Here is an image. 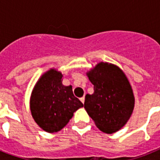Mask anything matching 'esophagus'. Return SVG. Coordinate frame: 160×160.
Listing matches in <instances>:
<instances>
[{
    "label": "esophagus",
    "mask_w": 160,
    "mask_h": 160,
    "mask_svg": "<svg viewBox=\"0 0 160 160\" xmlns=\"http://www.w3.org/2000/svg\"><path fill=\"white\" fill-rule=\"evenodd\" d=\"M80 101H81V102L83 103V104H84V102H85V97H84V96H83V97H81L80 99Z\"/></svg>",
    "instance_id": "obj_1"
}]
</instances>
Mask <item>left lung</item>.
Segmentation results:
<instances>
[{
	"label": "left lung",
	"instance_id": "obj_1",
	"mask_svg": "<svg viewBox=\"0 0 160 160\" xmlns=\"http://www.w3.org/2000/svg\"><path fill=\"white\" fill-rule=\"evenodd\" d=\"M94 93L85 95V109L100 130L113 134L131 116L134 96L123 70L117 65L100 62L86 73Z\"/></svg>",
	"mask_w": 160,
	"mask_h": 160
}]
</instances>
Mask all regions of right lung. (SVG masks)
Here are the masks:
<instances>
[{
    "instance_id": "right-lung-1",
    "label": "right lung",
    "mask_w": 160,
    "mask_h": 160,
    "mask_svg": "<svg viewBox=\"0 0 160 160\" xmlns=\"http://www.w3.org/2000/svg\"><path fill=\"white\" fill-rule=\"evenodd\" d=\"M63 75L51 69L41 75L31 93L30 107L36 123L48 133H55L68 124L83 104L73 94L72 86L62 84Z\"/></svg>"
}]
</instances>
